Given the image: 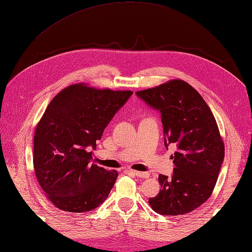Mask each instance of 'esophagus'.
Here are the masks:
<instances>
[{
    "label": "esophagus",
    "instance_id": "obj_1",
    "mask_svg": "<svg viewBox=\"0 0 252 252\" xmlns=\"http://www.w3.org/2000/svg\"><path fill=\"white\" fill-rule=\"evenodd\" d=\"M135 176L138 178H143V179H148L150 177V175L148 172H140V171H132Z\"/></svg>",
    "mask_w": 252,
    "mask_h": 252
}]
</instances>
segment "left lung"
Instances as JSON below:
<instances>
[{
	"label": "left lung",
	"instance_id": "left-lung-1",
	"mask_svg": "<svg viewBox=\"0 0 252 252\" xmlns=\"http://www.w3.org/2000/svg\"><path fill=\"white\" fill-rule=\"evenodd\" d=\"M136 94L159 111L165 146H177L171 156L173 175L158 176L160 190L149 204L162 215L188 214L211 197L224 158L214 115L197 90L183 80H170Z\"/></svg>",
	"mask_w": 252,
	"mask_h": 252
}]
</instances>
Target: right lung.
<instances>
[{"label": "right lung", "mask_w": 252, "mask_h": 252, "mask_svg": "<svg viewBox=\"0 0 252 252\" xmlns=\"http://www.w3.org/2000/svg\"><path fill=\"white\" fill-rule=\"evenodd\" d=\"M133 92L67 86L50 102L36 126L33 164L44 195L57 209L84 213L104 202L118 177L92 164L104 128Z\"/></svg>", "instance_id": "1"}]
</instances>
